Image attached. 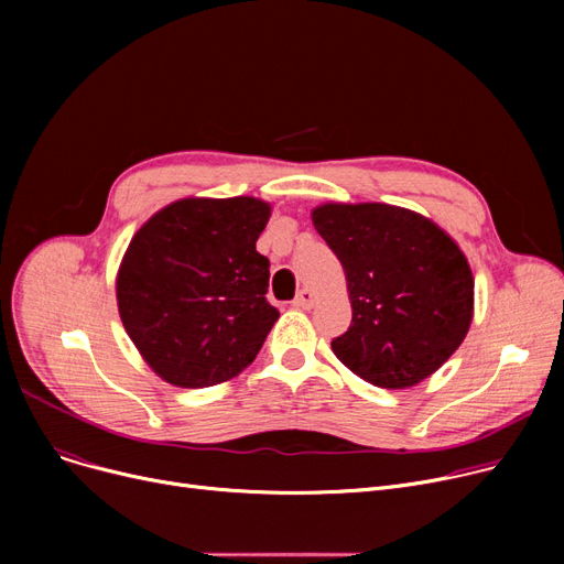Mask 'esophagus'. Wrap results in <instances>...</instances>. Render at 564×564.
I'll list each match as a JSON object with an SVG mask.
<instances>
[{"label": "esophagus", "instance_id": "esophagus-1", "mask_svg": "<svg viewBox=\"0 0 564 564\" xmlns=\"http://www.w3.org/2000/svg\"><path fill=\"white\" fill-rule=\"evenodd\" d=\"M313 304H315V294H313L308 288L300 290V294H297V297H294V302H292L294 308H302V311H308Z\"/></svg>", "mask_w": 564, "mask_h": 564}]
</instances>
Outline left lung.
I'll list each match as a JSON object with an SVG mask.
<instances>
[{"label": "left lung", "mask_w": 564, "mask_h": 564, "mask_svg": "<svg viewBox=\"0 0 564 564\" xmlns=\"http://www.w3.org/2000/svg\"><path fill=\"white\" fill-rule=\"evenodd\" d=\"M315 230L340 260L349 329L343 366L379 389H409L446 364L473 319L470 264L432 219L387 203H324Z\"/></svg>", "instance_id": "left-lung-1"}]
</instances>
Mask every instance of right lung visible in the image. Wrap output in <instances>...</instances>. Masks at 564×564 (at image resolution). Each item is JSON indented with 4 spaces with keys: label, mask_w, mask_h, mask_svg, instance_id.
Returning <instances> with one entry per match:
<instances>
[{
    "label": "right lung",
    "mask_w": 564,
    "mask_h": 564,
    "mask_svg": "<svg viewBox=\"0 0 564 564\" xmlns=\"http://www.w3.org/2000/svg\"><path fill=\"white\" fill-rule=\"evenodd\" d=\"M272 205L253 196L181 198L148 219L116 274L123 327L158 377L205 389L240 375L279 311L256 251Z\"/></svg>",
    "instance_id": "add662e5"
}]
</instances>
